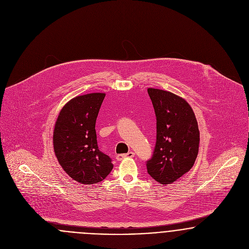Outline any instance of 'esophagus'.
Instances as JSON below:
<instances>
[{"instance_id":"esophagus-1","label":"esophagus","mask_w":249,"mask_h":249,"mask_svg":"<svg viewBox=\"0 0 249 249\" xmlns=\"http://www.w3.org/2000/svg\"><path fill=\"white\" fill-rule=\"evenodd\" d=\"M134 155H135V153L133 152V151H129V152H127V153H125V154H119V155H117V160H122V159H124V158H126V157H134Z\"/></svg>"}]
</instances>
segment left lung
I'll list each match as a JSON object with an SVG mask.
<instances>
[{"instance_id":"1","label":"left lung","mask_w":249,"mask_h":249,"mask_svg":"<svg viewBox=\"0 0 249 249\" xmlns=\"http://www.w3.org/2000/svg\"><path fill=\"white\" fill-rule=\"evenodd\" d=\"M156 116V142L146 161L148 175L167 185L188 173L198 153L199 130L195 113L181 97L148 88Z\"/></svg>"}]
</instances>
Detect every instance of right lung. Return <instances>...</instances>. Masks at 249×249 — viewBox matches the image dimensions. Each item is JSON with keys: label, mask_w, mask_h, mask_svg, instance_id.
I'll return each instance as SVG.
<instances>
[{"label": "right lung", "mask_w": 249, "mask_h": 249, "mask_svg": "<svg viewBox=\"0 0 249 249\" xmlns=\"http://www.w3.org/2000/svg\"><path fill=\"white\" fill-rule=\"evenodd\" d=\"M104 93L75 97L61 109L53 130V149L67 175L82 184H97L113 169L111 158L99 149L96 121Z\"/></svg>", "instance_id": "obj_1"}]
</instances>
